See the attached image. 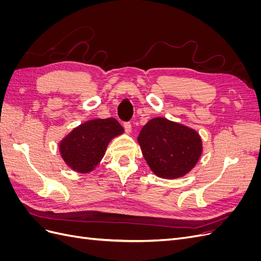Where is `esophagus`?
I'll use <instances>...</instances> for the list:
<instances>
[{"label": "esophagus", "instance_id": "34e87169", "mask_svg": "<svg viewBox=\"0 0 261 261\" xmlns=\"http://www.w3.org/2000/svg\"><path fill=\"white\" fill-rule=\"evenodd\" d=\"M123 126H124V129H125V132L127 133V134H129V133H130V130H132V124H130L129 122H125V123L123 124Z\"/></svg>", "mask_w": 261, "mask_h": 261}]
</instances>
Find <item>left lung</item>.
I'll return each mask as SVG.
<instances>
[{"instance_id":"obj_1","label":"left lung","mask_w":261,"mask_h":261,"mask_svg":"<svg viewBox=\"0 0 261 261\" xmlns=\"http://www.w3.org/2000/svg\"><path fill=\"white\" fill-rule=\"evenodd\" d=\"M138 143L149 168L163 178L184 176L202 151L198 133L163 117L152 118L141 128Z\"/></svg>"}]
</instances>
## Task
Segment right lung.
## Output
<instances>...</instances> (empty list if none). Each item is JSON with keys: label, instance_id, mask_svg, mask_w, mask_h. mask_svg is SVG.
Returning <instances> with one entry per match:
<instances>
[{"label": "right lung", "instance_id": "add662e5", "mask_svg": "<svg viewBox=\"0 0 261 261\" xmlns=\"http://www.w3.org/2000/svg\"><path fill=\"white\" fill-rule=\"evenodd\" d=\"M124 132L115 118H98L74 128L62 140L60 151L66 164L81 173H88L97 167L108 144Z\"/></svg>", "mask_w": 261, "mask_h": 261}]
</instances>
